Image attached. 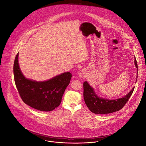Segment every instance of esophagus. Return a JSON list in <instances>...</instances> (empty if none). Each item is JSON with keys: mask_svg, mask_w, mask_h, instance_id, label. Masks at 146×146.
<instances>
[{"mask_svg": "<svg viewBox=\"0 0 146 146\" xmlns=\"http://www.w3.org/2000/svg\"><path fill=\"white\" fill-rule=\"evenodd\" d=\"M79 76L80 78H83L86 76V71L85 69H82L79 71Z\"/></svg>", "mask_w": 146, "mask_h": 146, "instance_id": "esophagus-1", "label": "esophagus"}]
</instances>
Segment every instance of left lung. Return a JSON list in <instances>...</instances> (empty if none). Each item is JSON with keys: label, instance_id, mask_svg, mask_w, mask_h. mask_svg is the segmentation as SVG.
<instances>
[{"label": "left lung", "instance_id": "left-lung-1", "mask_svg": "<svg viewBox=\"0 0 146 146\" xmlns=\"http://www.w3.org/2000/svg\"><path fill=\"white\" fill-rule=\"evenodd\" d=\"M134 64L138 69V64L135 58ZM138 78V70L137 80ZM84 99L89 110L96 114H107L120 110L131 97L134 87L125 96L116 100H107L99 97L96 93L94 89L90 86L87 82L83 84Z\"/></svg>", "mask_w": 146, "mask_h": 146}]
</instances>
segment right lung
<instances>
[{
  "label": "right lung",
  "mask_w": 146,
  "mask_h": 146,
  "mask_svg": "<svg viewBox=\"0 0 146 146\" xmlns=\"http://www.w3.org/2000/svg\"><path fill=\"white\" fill-rule=\"evenodd\" d=\"M19 53L13 65L15 82L21 99L29 106L41 111H51L61 102L63 94L72 74L64 72L48 80L36 82L26 78L19 64Z\"/></svg>",
  "instance_id": "1"
}]
</instances>
